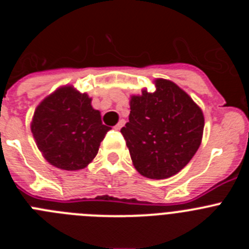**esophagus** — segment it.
<instances>
[{"label": "esophagus", "instance_id": "1", "mask_svg": "<svg viewBox=\"0 0 249 249\" xmlns=\"http://www.w3.org/2000/svg\"><path fill=\"white\" fill-rule=\"evenodd\" d=\"M123 124H124V120H120V122H118L117 124L114 126V128H116V129H121L123 127Z\"/></svg>", "mask_w": 249, "mask_h": 249}]
</instances>
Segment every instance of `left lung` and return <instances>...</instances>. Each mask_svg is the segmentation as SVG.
Here are the masks:
<instances>
[{
	"instance_id": "obj_1",
	"label": "left lung",
	"mask_w": 249,
	"mask_h": 249,
	"mask_svg": "<svg viewBox=\"0 0 249 249\" xmlns=\"http://www.w3.org/2000/svg\"><path fill=\"white\" fill-rule=\"evenodd\" d=\"M155 92L129 98V121L122 127L132 163L151 179H166L188 164L203 137L204 116L175 82L156 78Z\"/></svg>"
}]
</instances>
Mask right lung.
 I'll use <instances>...</instances> for the list:
<instances>
[{
    "instance_id": "obj_1",
    "label": "right lung",
    "mask_w": 249,
    "mask_h": 249,
    "mask_svg": "<svg viewBox=\"0 0 249 249\" xmlns=\"http://www.w3.org/2000/svg\"><path fill=\"white\" fill-rule=\"evenodd\" d=\"M89 94L72 85L61 86L35 109L31 132L45 160L65 171H78L91 163L109 127Z\"/></svg>"
}]
</instances>
